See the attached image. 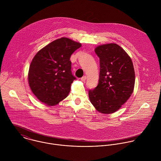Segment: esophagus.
Segmentation results:
<instances>
[{
	"label": "esophagus",
	"mask_w": 161,
	"mask_h": 161,
	"mask_svg": "<svg viewBox=\"0 0 161 161\" xmlns=\"http://www.w3.org/2000/svg\"><path fill=\"white\" fill-rule=\"evenodd\" d=\"M86 80V76H83L82 78H81V80L82 81H85Z\"/></svg>",
	"instance_id": "34e87169"
}]
</instances>
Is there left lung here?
Segmentation results:
<instances>
[{
  "label": "left lung",
  "mask_w": 161,
  "mask_h": 161,
  "mask_svg": "<svg viewBox=\"0 0 161 161\" xmlns=\"http://www.w3.org/2000/svg\"><path fill=\"white\" fill-rule=\"evenodd\" d=\"M95 51L100 58V76L97 86L89 90V98L99 112L112 114L119 110L133 93V63L125 50L115 43L100 45Z\"/></svg>",
  "instance_id": "obj_1"
}]
</instances>
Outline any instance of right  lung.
Listing matches in <instances>:
<instances>
[{"mask_svg": "<svg viewBox=\"0 0 161 161\" xmlns=\"http://www.w3.org/2000/svg\"><path fill=\"white\" fill-rule=\"evenodd\" d=\"M81 44L61 37L48 44L33 58L28 73V81L37 98L54 106L69 94L76 78L71 73V55Z\"/></svg>", "mask_w": 161, "mask_h": 161, "instance_id": "right-lung-1", "label": "right lung"}]
</instances>
